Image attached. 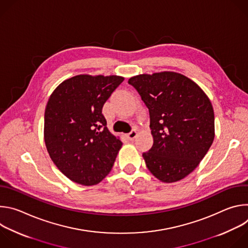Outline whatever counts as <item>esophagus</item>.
<instances>
[{"label": "esophagus", "mask_w": 248, "mask_h": 248, "mask_svg": "<svg viewBox=\"0 0 248 248\" xmlns=\"http://www.w3.org/2000/svg\"><path fill=\"white\" fill-rule=\"evenodd\" d=\"M137 134H138V132H137L136 130H131V131L127 134V138H128L129 140H134L135 137L137 136Z\"/></svg>", "instance_id": "34e87169"}]
</instances>
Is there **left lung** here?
<instances>
[{
    "mask_svg": "<svg viewBox=\"0 0 248 248\" xmlns=\"http://www.w3.org/2000/svg\"><path fill=\"white\" fill-rule=\"evenodd\" d=\"M150 115L154 143L142 154L151 173L163 183L185 179L199 165L215 137L213 106L190 78L173 72L128 79Z\"/></svg>",
    "mask_w": 248,
    "mask_h": 248,
    "instance_id": "left-lung-1",
    "label": "left lung"
}]
</instances>
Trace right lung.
I'll use <instances>...</instances> for the list:
<instances>
[{
    "label": "right lung",
    "instance_id": "right-lung-1",
    "mask_svg": "<svg viewBox=\"0 0 248 248\" xmlns=\"http://www.w3.org/2000/svg\"><path fill=\"white\" fill-rule=\"evenodd\" d=\"M124 79L79 75L62 81L51 94L44 117L45 144L70 181L94 186L111 171L123 143L108 129L102 109Z\"/></svg>",
    "mask_w": 248,
    "mask_h": 248
}]
</instances>
